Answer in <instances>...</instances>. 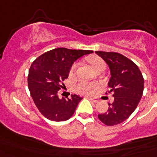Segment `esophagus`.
<instances>
[{"mask_svg": "<svg viewBox=\"0 0 157 157\" xmlns=\"http://www.w3.org/2000/svg\"><path fill=\"white\" fill-rule=\"evenodd\" d=\"M86 98H88L89 100L92 101L94 103H97L98 102V98H92V97H86Z\"/></svg>", "mask_w": 157, "mask_h": 157, "instance_id": "esophagus-1", "label": "esophagus"}]
</instances>
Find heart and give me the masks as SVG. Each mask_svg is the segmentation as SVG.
<instances>
[{"mask_svg": "<svg viewBox=\"0 0 157 157\" xmlns=\"http://www.w3.org/2000/svg\"><path fill=\"white\" fill-rule=\"evenodd\" d=\"M87 61L90 63L92 68L94 70L97 67H105V62L101 57L97 56V55H93V56H90L87 58ZM76 67H77V64L76 63L71 64V67H70V71L69 74L70 75H73L76 72ZM98 88V85L95 82H90V81H81L76 86V91L80 94H83V95H92L96 92V90Z\"/></svg>", "mask_w": 157, "mask_h": 157, "instance_id": "obj_1", "label": "heart"}]
</instances>
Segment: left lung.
I'll use <instances>...</instances> for the list:
<instances>
[{"instance_id": "8db88e82", "label": "left lung", "mask_w": 157, "mask_h": 157, "mask_svg": "<svg viewBox=\"0 0 157 157\" xmlns=\"http://www.w3.org/2000/svg\"><path fill=\"white\" fill-rule=\"evenodd\" d=\"M95 53L109 66L112 76L106 94H112L114 97L113 103H108L107 112L98 117L104 124L112 126L124 121L136 109L144 92V79L139 67L124 55L117 52Z\"/></svg>"}]
</instances>
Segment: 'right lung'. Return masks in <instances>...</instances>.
<instances>
[{"instance_id":"right-lung-1","label":"right lung","mask_w":157,"mask_h":157,"mask_svg":"<svg viewBox=\"0 0 157 157\" xmlns=\"http://www.w3.org/2000/svg\"><path fill=\"white\" fill-rule=\"evenodd\" d=\"M92 50L57 48L44 53L33 61L28 71V85L33 102L41 114L53 121H65L72 117L82 99L74 94L70 98H59L74 61Z\"/></svg>"}]
</instances>
